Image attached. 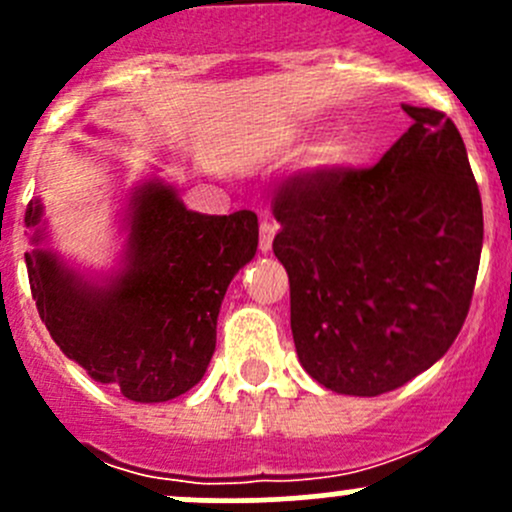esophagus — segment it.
<instances>
[{"mask_svg":"<svg viewBox=\"0 0 512 512\" xmlns=\"http://www.w3.org/2000/svg\"><path fill=\"white\" fill-rule=\"evenodd\" d=\"M275 235H277V223L275 220L265 218L260 223V250L262 252H270L272 250V242H275Z\"/></svg>","mask_w":512,"mask_h":512,"instance_id":"esophagus-1","label":"esophagus"}]
</instances>
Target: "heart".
I'll return each instance as SVG.
<instances>
[{"mask_svg": "<svg viewBox=\"0 0 512 512\" xmlns=\"http://www.w3.org/2000/svg\"><path fill=\"white\" fill-rule=\"evenodd\" d=\"M342 158H344V146H334L332 153H329V160H332V163H337V160H342Z\"/></svg>", "mask_w": 512, "mask_h": 512, "instance_id": "b5f03b06", "label": "heart"}]
</instances>
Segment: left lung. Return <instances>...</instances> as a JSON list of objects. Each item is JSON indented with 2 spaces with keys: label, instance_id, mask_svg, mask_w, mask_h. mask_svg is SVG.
<instances>
[{
  "label": "left lung",
  "instance_id": "8db88e82",
  "mask_svg": "<svg viewBox=\"0 0 512 512\" xmlns=\"http://www.w3.org/2000/svg\"><path fill=\"white\" fill-rule=\"evenodd\" d=\"M404 111L411 128L374 168L319 170L275 203L299 364L337 394H386L436 364L476 287L483 205L461 133Z\"/></svg>",
  "mask_w": 512,
  "mask_h": 512
}]
</instances>
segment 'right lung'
<instances>
[{
  "label": "right lung",
  "instance_id": "obj_1",
  "mask_svg": "<svg viewBox=\"0 0 512 512\" xmlns=\"http://www.w3.org/2000/svg\"><path fill=\"white\" fill-rule=\"evenodd\" d=\"M96 133V131H94ZM121 168L116 265L89 270L49 245L41 198L27 208V272L51 339L91 379L138 404L193 389L215 352L232 277L255 257L257 215H203L158 173L126 183Z\"/></svg>",
  "mask_w": 512,
  "mask_h": 512
}]
</instances>
